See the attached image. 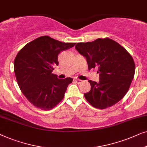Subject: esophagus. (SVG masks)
Returning <instances> with one entry per match:
<instances>
[{"instance_id": "obj_1", "label": "esophagus", "mask_w": 147, "mask_h": 147, "mask_svg": "<svg viewBox=\"0 0 147 147\" xmlns=\"http://www.w3.org/2000/svg\"><path fill=\"white\" fill-rule=\"evenodd\" d=\"M74 80H75V82H77L78 84H80V82H81L82 80H80V79H77V78H76V79H74Z\"/></svg>"}]
</instances>
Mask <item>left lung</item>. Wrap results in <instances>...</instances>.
<instances>
[{
	"label": "left lung",
	"mask_w": 147,
	"mask_h": 147,
	"mask_svg": "<svg viewBox=\"0 0 147 147\" xmlns=\"http://www.w3.org/2000/svg\"><path fill=\"white\" fill-rule=\"evenodd\" d=\"M75 49L86 58L88 69H97L98 82L88 80L90 90L84 94L92 107L105 109L125 96L135 76V64L130 53L121 45L109 38L92 42H78Z\"/></svg>",
	"instance_id": "8db88e82"
}]
</instances>
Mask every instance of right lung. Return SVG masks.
<instances>
[{"label":"right lung","mask_w":147,"mask_h":147,"mask_svg":"<svg viewBox=\"0 0 147 147\" xmlns=\"http://www.w3.org/2000/svg\"><path fill=\"white\" fill-rule=\"evenodd\" d=\"M74 45L42 36L27 43L16 56L14 68L18 86L36 108L51 110L63 99L73 78L59 79L52 72L59 65V54Z\"/></svg>","instance_id":"right-lung-1"}]
</instances>
